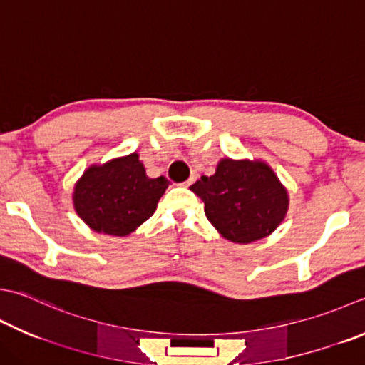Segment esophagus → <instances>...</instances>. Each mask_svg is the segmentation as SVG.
<instances>
[{
	"label": "esophagus",
	"mask_w": 365,
	"mask_h": 365,
	"mask_svg": "<svg viewBox=\"0 0 365 365\" xmlns=\"http://www.w3.org/2000/svg\"><path fill=\"white\" fill-rule=\"evenodd\" d=\"M195 180H196V174H192V175L188 178V180L183 182L182 185H183V187H190V185H191L192 182H195Z\"/></svg>",
	"instance_id": "34e87169"
}]
</instances>
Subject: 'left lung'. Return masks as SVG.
Wrapping results in <instances>:
<instances>
[{
	"label": "left lung",
	"mask_w": 365,
	"mask_h": 365,
	"mask_svg": "<svg viewBox=\"0 0 365 365\" xmlns=\"http://www.w3.org/2000/svg\"><path fill=\"white\" fill-rule=\"evenodd\" d=\"M190 190L204 201L207 220L225 239L250 244L272 234L287 217L288 191L264 161L223 158L215 174Z\"/></svg>",
	"instance_id": "1"
}]
</instances>
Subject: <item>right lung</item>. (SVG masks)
Masks as SVG:
<instances>
[{
	"label": "right lung",
	"mask_w": 365,
	"mask_h": 365,
	"mask_svg": "<svg viewBox=\"0 0 365 365\" xmlns=\"http://www.w3.org/2000/svg\"><path fill=\"white\" fill-rule=\"evenodd\" d=\"M168 185L163 175L147 177L134 152L85 170L74 187V209L93 231L123 237L153 215Z\"/></svg>",
	"instance_id": "1"
}]
</instances>
